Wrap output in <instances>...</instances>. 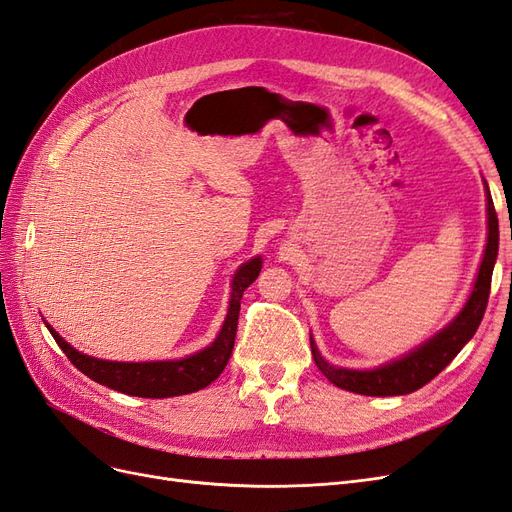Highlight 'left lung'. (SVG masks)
I'll return each instance as SVG.
<instances>
[{
  "mask_svg": "<svg viewBox=\"0 0 512 512\" xmlns=\"http://www.w3.org/2000/svg\"><path fill=\"white\" fill-rule=\"evenodd\" d=\"M487 215H489L487 250L483 256V262H480V271L474 282V290L470 294L466 307L461 309V314L448 324L444 331H440L436 337H431L427 344L416 348L414 352L404 356V359H399L391 365H384L380 369H371V371H356V369L329 365L320 356L314 339L309 337L314 361L322 374L329 378V382H333L344 391L369 395V397L408 395L421 389V386H425L427 382H431L448 363L455 359L459 350L470 342L472 335L478 329L480 320L485 316L489 290H491L493 265H495V258H498L500 230H498V215H495L489 188H487Z\"/></svg>",
  "mask_w": 512,
  "mask_h": 512,
  "instance_id": "obj_1",
  "label": "left lung"
}]
</instances>
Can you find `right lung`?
<instances>
[{
    "label": "right lung",
    "instance_id": "1",
    "mask_svg": "<svg viewBox=\"0 0 512 512\" xmlns=\"http://www.w3.org/2000/svg\"><path fill=\"white\" fill-rule=\"evenodd\" d=\"M260 267H262V260L254 258L250 262H245V265L235 273L232 292H230L228 316L224 320V327L218 339H215L209 348L200 350L181 361H158V363L100 361V359H94V356L76 352L49 327V324H46V327H49L57 346L64 350L70 363L79 371H83L87 378L108 386V389L134 395V397H153V399L188 395V393L205 389L207 384H211L224 371L232 354V348H235L243 290L256 280Z\"/></svg>",
    "mask_w": 512,
    "mask_h": 512
}]
</instances>
